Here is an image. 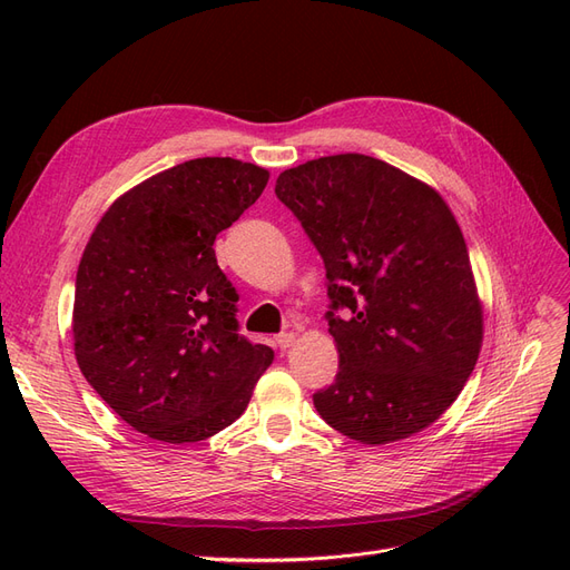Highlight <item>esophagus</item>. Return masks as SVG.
Wrapping results in <instances>:
<instances>
[{
    "label": "esophagus",
    "instance_id": "34e87169",
    "mask_svg": "<svg viewBox=\"0 0 570 570\" xmlns=\"http://www.w3.org/2000/svg\"><path fill=\"white\" fill-rule=\"evenodd\" d=\"M295 340H297L295 333H281V335H275V344H278L281 350H289L292 344H295Z\"/></svg>",
    "mask_w": 570,
    "mask_h": 570
}]
</instances>
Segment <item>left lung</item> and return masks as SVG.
I'll return each instance as SVG.
<instances>
[{
  "instance_id": "1",
  "label": "left lung",
  "mask_w": 570,
  "mask_h": 570,
  "mask_svg": "<svg viewBox=\"0 0 570 570\" xmlns=\"http://www.w3.org/2000/svg\"><path fill=\"white\" fill-rule=\"evenodd\" d=\"M275 195L321 252L333 302L340 368L314 394L321 419L364 444L421 433L454 404L482 347V302L452 209L366 154L287 168Z\"/></svg>"
}]
</instances>
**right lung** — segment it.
<instances>
[{"instance_id":"obj_1","label":"right lung","mask_w":570,"mask_h":570,"mask_svg":"<svg viewBox=\"0 0 570 570\" xmlns=\"http://www.w3.org/2000/svg\"><path fill=\"white\" fill-rule=\"evenodd\" d=\"M271 174L230 157L178 164L120 195L85 245L73 350L97 394L137 433L199 442L243 416L273 350L237 333V292L214 243Z\"/></svg>"}]
</instances>
